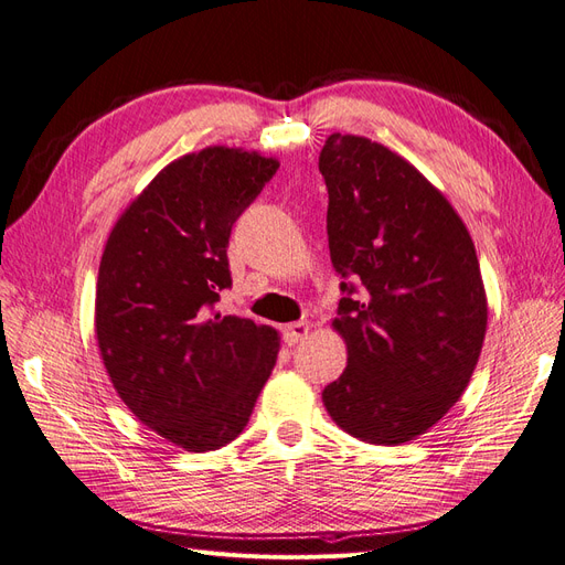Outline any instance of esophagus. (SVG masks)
I'll list each match as a JSON object with an SVG mask.
<instances>
[{
    "label": "esophagus",
    "instance_id": "esophagus-1",
    "mask_svg": "<svg viewBox=\"0 0 565 565\" xmlns=\"http://www.w3.org/2000/svg\"><path fill=\"white\" fill-rule=\"evenodd\" d=\"M309 332H311L309 322H289L282 328V339H285V344L295 347V344H299V341L309 337Z\"/></svg>",
    "mask_w": 565,
    "mask_h": 565
}]
</instances>
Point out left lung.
Wrapping results in <instances>:
<instances>
[{"instance_id": "obj_1", "label": "left lung", "mask_w": 565, "mask_h": 565, "mask_svg": "<svg viewBox=\"0 0 565 565\" xmlns=\"http://www.w3.org/2000/svg\"><path fill=\"white\" fill-rule=\"evenodd\" d=\"M318 167L344 278L332 328L349 349L322 403L347 434L398 446L446 417L471 380L488 328L478 256L446 195L386 146L332 134Z\"/></svg>"}]
</instances>
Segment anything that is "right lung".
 Returning <instances> with one entry per match:
<instances>
[{
	"label": "right lung",
	"mask_w": 565,
	"mask_h": 565,
	"mask_svg": "<svg viewBox=\"0 0 565 565\" xmlns=\"http://www.w3.org/2000/svg\"><path fill=\"white\" fill-rule=\"evenodd\" d=\"M278 160L212 146L167 164L108 237L96 282V339L134 417L174 446L207 452L247 426L276 365L268 324L216 313L231 228Z\"/></svg>",
	"instance_id": "add662e5"
}]
</instances>
